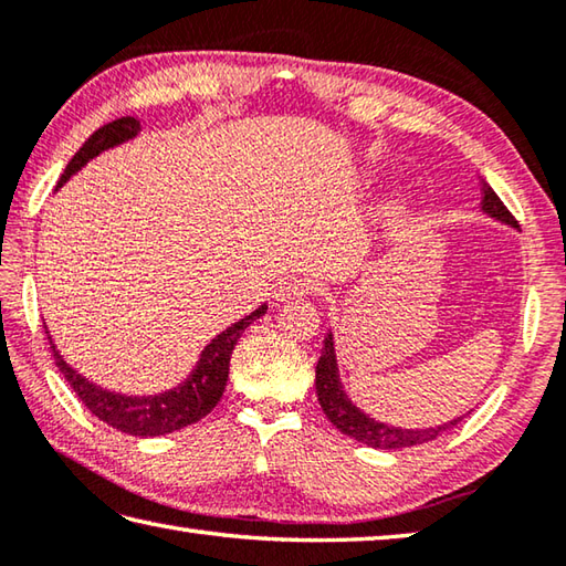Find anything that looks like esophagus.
<instances>
[{
    "instance_id": "1",
    "label": "esophagus",
    "mask_w": 566,
    "mask_h": 566,
    "mask_svg": "<svg viewBox=\"0 0 566 566\" xmlns=\"http://www.w3.org/2000/svg\"><path fill=\"white\" fill-rule=\"evenodd\" d=\"M311 291H313V285L307 279H285L275 285L273 297H275V303H285V301H293V297H303Z\"/></svg>"
}]
</instances>
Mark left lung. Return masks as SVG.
<instances>
[{"label": "left lung", "instance_id": "obj_1", "mask_svg": "<svg viewBox=\"0 0 566 566\" xmlns=\"http://www.w3.org/2000/svg\"><path fill=\"white\" fill-rule=\"evenodd\" d=\"M481 195H483L481 207L488 217L510 223V227H517L515 217L510 214L507 207L500 201V197L495 195L493 187H490L488 182H483ZM315 389H317L319 407H323L329 423H333L335 429H339L343 433H347L349 439L367 443V446H371V449H384V451L409 449V446H419V443L439 439L443 431L453 429V426L461 421V419H453L449 423L436 426V429L433 426L431 429H401V426H387L381 421L369 419L365 411H359L355 403L347 399L343 381H339L333 333H327L325 345H323V355H319V359H317Z\"/></svg>", "mask_w": 566, "mask_h": 566}]
</instances>
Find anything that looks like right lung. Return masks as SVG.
<instances>
[{"mask_svg":"<svg viewBox=\"0 0 566 566\" xmlns=\"http://www.w3.org/2000/svg\"><path fill=\"white\" fill-rule=\"evenodd\" d=\"M137 133H140V120L130 115L117 117V120L103 125L101 130H95L88 140L83 143L81 150L73 155L66 169H63L59 187L66 185L71 175H76L78 169L85 163H91L93 157H98L101 153L111 150V147L120 145L125 140H133ZM265 311H269V305L255 307L251 315L241 317L239 323H233L231 327L223 329V333H219L205 349H201L199 361L197 367L191 369V375L182 384H177L175 389L155 394V397H125V394H115L98 387V384L88 381L71 365L63 361L56 345H53L51 335H49V343L61 375L66 377L71 389L78 394V399L85 403V409H88L93 416H98L101 421H105L123 433L163 436V433L185 429L189 423H197L217 407L223 389H227L229 361H231L233 347H237L243 329H247L253 319L265 315Z\"/></svg>","mask_w":566,"mask_h":566,"instance_id":"right-lung-1","label":"right lung"}]
</instances>
